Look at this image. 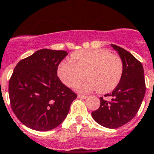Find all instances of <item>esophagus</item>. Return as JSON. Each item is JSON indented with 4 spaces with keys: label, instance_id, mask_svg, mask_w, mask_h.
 <instances>
[{
    "label": "esophagus",
    "instance_id": "esophagus-1",
    "mask_svg": "<svg viewBox=\"0 0 154 154\" xmlns=\"http://www.w3.org/2000/svg\"><path fill=\"white\" fill-rule=\"evenodd\" d=\"M77 97H78V98H81V99H86L87 97H88L87 96H85V95H81V94L78 95Z\"/></svg>",
    "mask_w": 154,
    "mask_h": 154
}]
</instances>
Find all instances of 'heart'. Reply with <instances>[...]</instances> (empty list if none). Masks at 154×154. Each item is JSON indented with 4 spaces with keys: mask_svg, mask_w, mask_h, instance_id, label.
<instances>
[{
    "mask_svg": "<svg viewBox=\"0 0 154 154\" xmlns=\"http://www.w3.org/2000/svg\"><path fill=\"white\" fill-rule=\"evenodd\" d=\"M83 73L86 77L76 85L77 91L86 93L97 89L106 93L120 82L123 62L119 56L105 49H90L75 52L71 61H63L57 67L58 77L69 87H73Z\"/></svg>",
    "mask_w": 154,
    "mask_h": 154,
    "instance_id": "heart-1",
    "label": "heart"
}]
</instances>
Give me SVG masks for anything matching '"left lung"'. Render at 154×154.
I'll use <instances>...</instances> for the list:
<instances>
[{
    "instance_id": "left-lung-1",
    "label": "left lung",
    "mask_w": 154,
    "mask_h": 154,
    "mask_svg": "<svg viewBox=\"0 0 154 154\" xmlns=\"http://www.w3.org/2000/svg\"><path fill=\"white\" fill-rule=\"evenodd\" d=\"M119 53L123 62L122 79L112 92L100 99V106L92 112V118L99 124L116 129L127 124L138 113L146 92L144 69L142 63L130 52L116 45L111 44Z\"/></svg>"
}]
</instances>
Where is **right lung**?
<instances>
[{
    "instance_id": "1",
    "label": "right lung",
    "mask_w": 154,
    "mask_h": 154,
    "mask_svg": "<svg viewBox=\"0 0 154 154\" xmlns=\"http://www.w3.org/2000/svg\"><path fill=\"white\" fill-rule=\"evenodd\" d=\"M68 54L42 49L17 63L8 84L10 104L23 125L38 131L57 127L77 98L57 77V66Z\"/></svg>"
}]
</instances>
